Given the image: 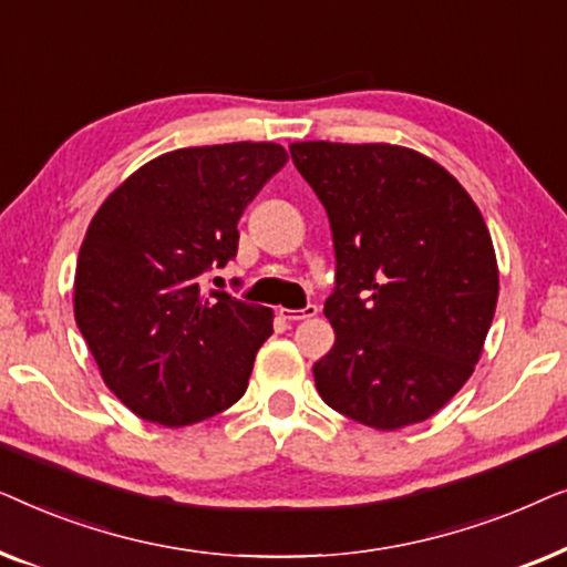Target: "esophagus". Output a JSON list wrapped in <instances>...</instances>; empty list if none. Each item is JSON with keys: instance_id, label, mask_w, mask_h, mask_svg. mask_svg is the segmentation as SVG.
Returning <instances> with one entry per match:
<instances>
[{"instance_id": "34e87169", "label": "esophagus", "mask_w": 567, "mask_h": 567, "mask_svg": "<svg viewBox=\"0 0 567 567\" xmlns=\"http://www.w3.org/2000/svg\"><path fill=\"white\" fill-rule=\"evenodd\" d=\"M278 312H281L286 322H301V320H309V317H315L317 307L307 305L305 309H278Z\"/></svg>"}]
</instances>
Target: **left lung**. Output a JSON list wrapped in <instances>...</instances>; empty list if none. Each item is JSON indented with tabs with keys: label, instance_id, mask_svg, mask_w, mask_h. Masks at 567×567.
Segmentation results:
<instances>
[{
	"label": "left lung",
	"instance_id": "obj_1",
	"mask_svg": "<svg viewBox=\"0 0 567 567\" xmlns=\"http://www.w3.org/2000/svg\"><path fill=\"white\" fill-rule=\"evenodd\" d=\"M330 219L336 346L315 363L332 410L379 431L421 423L475 371L498 301L493 239L467 190L392 144L299 142Z\"/></svg>",
	"mask_w": 567,
	"mask_h": 567
}]
</instances>
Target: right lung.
I'll return each instance as SVG.
<instances>
[{"instance_id": "obj_1", "label": "right lung", "mask_w": 567, "mask_h": 567, "mask_svg": "<svg viewBox=\"0 0 567 567\" xmlns=\"http://www.w3.org/2000/svg\"><path fill=\"white\" fill-rule=\"evenodd\" d=\"M289 162L237 142L167 152L115 188L84 235L74 317L105 384L144 421L181 429L235 405L274 332L268 307L204 291L235 260L237 221Z\"/></svg>"}]
</instances>
